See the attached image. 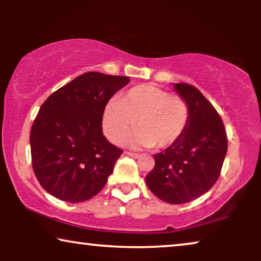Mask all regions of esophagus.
I'll return each instance as SVG.
<instances>
[{
	"instance_id": "1",
	"label": "esophagus",
	"mask_w": 261,
	"mask_h": 261,
	"mask_svg": "<svg viewBox=\"0 0 261 261\" xmlns=\"http://www.w3.org/2000/svg\"><path fill=\"white\" fill-rule=\"evenodd\" d=\"M127 155L132 156V158H140V154H138V153H132V152H126Z\"/></svg>"
}]
</instances>
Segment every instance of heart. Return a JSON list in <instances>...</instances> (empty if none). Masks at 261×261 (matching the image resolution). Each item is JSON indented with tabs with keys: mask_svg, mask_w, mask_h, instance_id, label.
<instances>
[{
	"mask_svg": "<svg viewBox=\"0 0 261 261\" xmlns=\"http://www.w3.org/2000/svg\"><path fill=\"white\" fill-rule=\"evenodd\" d=\"M190 109L187 101L152 84L132 88L113 99L103 113V130L114 144L119 145L133 130L134 147L165 149L173 146L187 129Z\"/></svg>",
	"mask_w": 261,
	"mask_h": 261,
	"instance_id": "heart-1",
	"label": "heart"
}]
</instances>
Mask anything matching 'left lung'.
I'll list each match as a JSON object with an SVG mask.
<instances>
[{
    "label": "left lung",
    "instance_id": "left-lung-1",
    "mask_svg": "<svg viewBox=\"0 0 261 261\" xmlns=\"http://www.w3.org/2000/svg\"><path fill=\"white\" fill-rule=\"evenodd\" d=\"M187 101L190 119L183 137L154 154L155 165L146 184L156 197L171 204L198 198L219 179L227 153V134L216 109L194 85L174 83Z\"/></svg>",
    "mask_w": 261,
    "mask_h": 261
}]
</instances>
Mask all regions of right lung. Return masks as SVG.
Wrapping results in <instances>:
<instances>
[{"instance_id":"obj_1","label":"right lung","mask_w":261,"mask_h":261,"mask_svg":"<svg viewBox=\"0 0 261 261\" xmlns=\"http://www.w3.org/2000/svg\"><path fill=\"white\" fill-rule=\"evenodd\" d=\"M128 83L129 77L87 72L42 103L30 144L34 173L48 194L78 203L105 188L123 151L103 135V113Z\"/></svg>"}]
</instances>
